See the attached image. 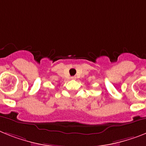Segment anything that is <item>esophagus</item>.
Listing matches in <instances>:
<instances>
[{"label":"esophagus","instance_id":"obj_1","mask_svg":"<svg viewBox=\"0 0 146 146\" xmlns=\"http://www.w3.org/2000/svg\"><path fill=\"white\" fill-rule=\"evenodd\" d=\"M70 79H72V80H75V79H76V76H72L70 78Z\"/></svg>","mask_w":146,"mask_h":146}]
</instances>
